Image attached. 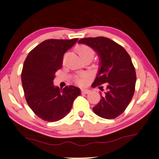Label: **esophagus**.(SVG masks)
<instances>
[{"mask_svg": "<svg viewBox=\"0 0 159 159\" xmlns=\"http://www.w3.org/2000/svg\"><path fill=\"white\" fill-rule=\"evenodd\" d=\"M82 93H84V94H89L90 93V90L88 89H82Z\"/></svg>", "mask_w": 159, "mask_h": 159, "instance_id": "esophagus-1", "label": "esophagus"}]
</instances>
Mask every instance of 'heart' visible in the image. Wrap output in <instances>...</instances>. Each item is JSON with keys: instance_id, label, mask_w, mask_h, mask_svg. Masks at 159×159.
<instances>
[{"instance_id": "1", "label": "heart", "mask_w": 159, "mask_h": 159, "mask_svg": "<svg viewBox=\"0 0 159 159\" xmlns=\"http://www.w3.org/2000/svg\"><path fill=\"white\" fill-rule=\"evenodd\" d=\"M77 51L78 54H79L80 57L82 58V60L86 57L93 58L95 54L94 51H93L91 48L85 45H80V46L77 48ZM75 79L76 81H77L79 84H83L84 82V79H85V75H84V74L77 75Z\"/></svg>"}]
</instances>
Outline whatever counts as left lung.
Here are the masks:
<instances>
[{"instance_id": "left-lung-1", "label": "left lung", "mask_w": 159, "mask_h": 159, "mask_svg": "<svg viewBox=\"0 0 159 159\" xmlns=\"http://www.w3.org/2000/svg\"><path fill=\"white\" fill-rule=\"evenodd\" d=\"M78 43L92 48L99 56L100 68L93 87H106L93 111L103 119L116 118L125 111L134 93L136 73L131 58L122 46L104 37L82 38Z\"/></svg>"}]
</instances>
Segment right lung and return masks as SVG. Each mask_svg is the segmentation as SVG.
I'll list each match as a JSON object with an SVG mask.
<instances>
[{"label": "right lung", "mask_w": 159, "mask_h": 159, "mask_svg": "<svg viewBox=\"0 0 159 159\" xmlns=\"http://www.w3.org/2000/svg\"><path fill=\"white\" fill-rule=\"evenodd\" d=\"M71 40L51 39L30 52L24 63L21 83L27 104L43 120L53 122L69 114L76 98L81 94L77 87L64 89L53 85L56 71L61 68L64 53L77 43Z\"/></svg>", "instance_id": "right-lung-1"}]
</instances>
